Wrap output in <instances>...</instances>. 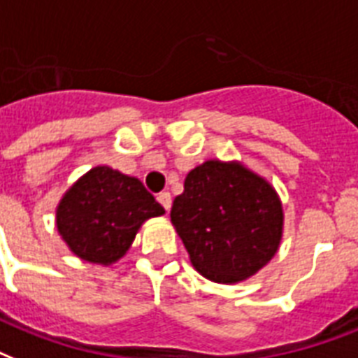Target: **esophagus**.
Wrapping results in <instances>:
<instances>
[{"mask_svg":"<svg viewBox=\"0 0 358 358\" xmlns=\"http://www.w3.org/2000/svg\"><path fill=\"white\" fill-rule=\"evenodd\" d=\"M157 199H159L160 205H162L166 210H170V207H171V194L170 192H160L159 198Z\"/></svg>","mask_w":358,"mask_h":358,"instance_id":"obj_1","label":"esophagus"}]
</instances>
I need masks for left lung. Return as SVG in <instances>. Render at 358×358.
<instances>
[{"label": "left lung", "instance_id": "left-lung-1", "mask_svg": "<svg viewBox=\"0 0 358 358\" xmlns=\"http://www.w3.org/2000/svg\"><path fill=\"white\" fill-rule=\"evenodd\" d=\"M171 224L199 274L239 284L278 252L284 209L271 182L239 160H205L188 171Z\"/></svg>", "mask_w": 358, "mask_h": 358}]
</instances>
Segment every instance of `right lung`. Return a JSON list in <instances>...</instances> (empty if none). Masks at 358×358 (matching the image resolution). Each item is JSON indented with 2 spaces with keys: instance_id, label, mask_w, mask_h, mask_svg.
I'll list each match as a JSON object with an SVG mask.
<instances>
[{
  "instance_id": "obj_1",
  "label": "right lung",
  "mask_w": 358,
  "mask_h": 358,
  "mask_svg": "<svg viewBox=\"0 0 358 358\" xmlns=\"http://www.w3.org/2000/svg\"><path fill=\"white\" fill-rule=\"evenodd\" d=\"M162 215L138 177L95 166L63 194L55 228L74 256L108 267L127 254L141 224Z\"/></svg>"
}]
</instances>
